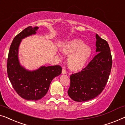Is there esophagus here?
I'll return each instance as SVG.
<instances>
[{
    "label": "esophagus",
    "mask_w": 125,
    "mask_h": 125,
    "mask_svg": "<svg viewBox=\"0 0 125 125\" xmlns=\"http://www.w3.org/2000/svg\"><path fill=\"white\" fill-rule=\"evenodd\" d=\"M62 74H66V70L65 69H63L62 70Z\"/></svg>",
    "instance_id": "1"
}]
</instances>
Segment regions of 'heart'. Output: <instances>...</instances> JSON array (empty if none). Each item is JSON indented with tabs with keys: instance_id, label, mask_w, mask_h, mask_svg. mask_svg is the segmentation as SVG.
Listing matches in <instances>:
<instances>
[{
	"instance_id": "heart-1",
	"label": "heart",
	"mask_w": 125,
	"mask_h": 125,
	"mask_svg": "<svg viewBox=\"0 0 125 125\" xmlns=\"http://www.w3.org/2000/svg\"><path fill=\"white\" fill-rule=\"evenodd\" d=\"M61 51L65 55L69 56L68 66L72 70L79 71L86 65L91 55V48L84 44L81 39H75L65 43L61 47Z\"/></svg>"
}]
</instances>
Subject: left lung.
<instances>
[{
    "instance_id": "obj_1",
    "label": "left lung",
    "mask_w": 125,
    "mask_h": 125,
    "mask_svg": "<svg viewBox=\"0 0 125 125\" xmlns=\"http://www.w3.org/2000/svg\"><path fill=\"white\" fill-rule=\"evenodd\" d=\"M97 54L81 72L70 75L68 94L75 102H85L95 98L104 89L109 79L112 57L109 44L96 34Z\"/></svg>"
}]
</instances>
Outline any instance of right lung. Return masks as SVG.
<instances>
[{
	"instance_id": "add662e5",
	"label": "right lung",
	"mask_w": 125,
	"mask_h": 125,
	"mask_svg": "<svg viewBox=\"0 0 125 125\" xmlns=\"http://www.w3.org/2000/svg\"><path fill=\"white\" fill-rule=\"evenodd\" d=\"M38 27L29 26L14 38L7 59V74L14 90L20 96L28 100H37L47 93L54 78L62 72L60 65L41 66L34 71H28L20 65L18 50L21 39L36 33Z\"/></svg>"
}]
</instances>
